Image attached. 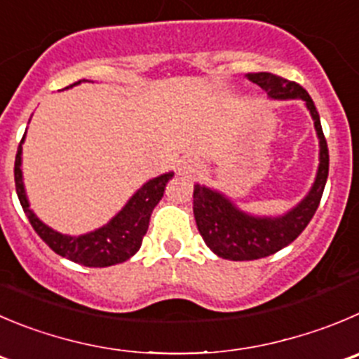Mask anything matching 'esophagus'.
<instances>
[{
	"mask_svg": "<svg viewBox=\"0 0 359 359\" xmlns=\"http://www.w3.org/2000/svg\"><path fill=\"white\" fill-rule=\"evenodd\" d=\"M201 169H203V165L196 158H185L180 163V174H183V176H194Z\"/></svg>",
	"mask_w": 359,
	"mask_h": 359,
	"instance_id": "esophagus-1",
	"label": "esophagus"
}]
</instances>
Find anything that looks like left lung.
I'll return each instance as SVG.
<instances>
[{
	"instance_id": "left-lung-1",
	"label": "left lung",
	"mask_w": 359,
	"mask_h": 359,
	"mask_svg": "<svg viewBox=\"0 0 359 359\" xmlns=\"http://www.w3.org/2000/svg\"><path fill=\"white\" fill-rule=\"evenodd\" d=\"M248 79L261 86L268 97L276 100L302 98L305 102L319 137V170L309 196L294 210L276 218L252 217L238 210L222 194L206 187H194V217L201 236L218 257L231 259V261H254V259L268 257L292 243L316 215L330 170L326 139L320 126L319 112L310 95L294 81H287L268 72L248 74Z\"/></svg>"
}]
</instances>
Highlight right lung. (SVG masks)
I'll use <instances>...</instances> for the list:
<instances>
[{"mask_svg": "<svg viewBox=\"0 0 359 359\" xmlns=\"http://www.w3.org/2000/svg\"><path fill=\"white\" fill-rule=\"evenodd\" d=\"M79 83L81 81H77V83L70 84L68 88ZM22 141L24 137L20 139L19 148H17L15 167H13L17 197H19L20 206H22L24 213L28 217L29 224L35 229V233L49 245L50 250H54L61 257L77 262V264L90 266V268H105V266L125 262L126 259H130L141 248L142 238L148 231L153 208L163 197L165 185L174 176L172 172L162 174V176L149 180L142 189H139L132 196L126 206L107 225L97 229L90 234H84V236H67V234L56 233L50 227H47L46 224H42L35 217V213L29 210L28 199H26V194H24L22 170H20Z\"/></svg>", "mask_w": 359, "mask_h": 359, "instance_id": "1", "label": "right lung"}]
</instances>
